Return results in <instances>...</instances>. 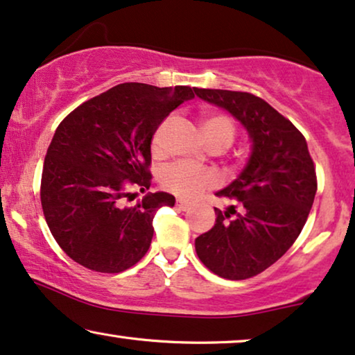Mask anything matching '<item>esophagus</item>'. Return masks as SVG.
Instances as JSON below:
<instances>
[{
    "label": "esophagus",
    "mask_w": 355,
    "mask_h": 355,
    "mask_svg": "<svg viewBox=\"0 0 355 355\" xmlns=\"http://www.w3.org/2000/svg\"><path fill=\"white\" fill-rule=\"evenodd\" d=\"M177 207H178V209H182V211H188V209H191V205H190V202H187V201L178 200L177 201Z\"/></svg>",
    "instance_id": "1"
}]
</instances>
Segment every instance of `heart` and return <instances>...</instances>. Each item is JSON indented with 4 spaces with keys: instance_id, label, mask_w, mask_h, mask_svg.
Returning <instances> with one entry per match:
<instances>
[{
    "instance_id": "1",
    "label": "heart",
    "mask_w": 355,
    "mask_h": 355,
    "mask_svg": "<svg viewBox=\"0 0 355 355\" xmlns=\"http://www.w3.org/2000/svg\"><path fill=\"white\" fill-rule=\"evenodd\" d=\"M160 133L162 126L155 131L153 138L154 149L160 146ZM202 133L207 144L219 143L229 148L235 138V125L227 115L214 113L202 121ZM160 185L164 190L173 193L175 196L183 198V200H196L202 193L209 191L211 188L217 185V175L212 170L191 162H175L165 167L160 172Z\"/></svg>"
}]
</instances>
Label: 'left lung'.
Segmentation results:
<instances>
[{
	"instance_id": "8db88e82",
	"label": "left lung",
	"mask_w": 355,
	"mask_h": 355,
	"mask_svg": "<svg viewBox=\"0 0 355 355\" xmlns=\"http://www.w3.org/2000/svg\"><path fill=\"white\" fill-rule=\"evenodd\" d=\"M202 101L232 113L253 149L247 167L217 196L239 202L195 240L198 258L217 276L242 281L263 272L289 250L304 229L316 193L315 164L304 135L250 92L195 89Z\"/></svg>"
}]
</instances>
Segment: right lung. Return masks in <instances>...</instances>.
Instances as JSON below:
<instances>
[{
    "label": "right lung",
    "instance_id": "add662e5",
    "mask_svg": "<svg viewBox=\"0 0 355 355\" xmlns=\"http://www.w3.org/2000/svg\"><path fill=\"white\" fill-rule=\"evenodd\" d=\"M195 98V87L125 83L74 108L56 128L42 170L40 201L51 235L81 266L121 272L148 253L153 219L173 206L148 193L125 206L131 188L149 190L150 141L164 118Z\"/></svg>",
    "mask_w": 355,
    "mask_h": 355
}]
</instances>
